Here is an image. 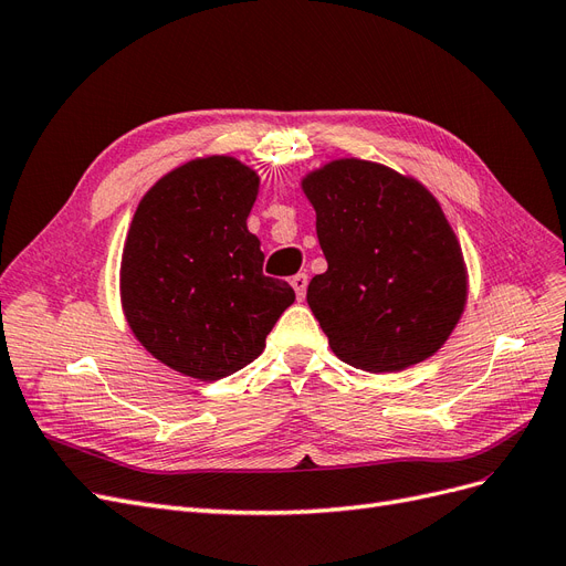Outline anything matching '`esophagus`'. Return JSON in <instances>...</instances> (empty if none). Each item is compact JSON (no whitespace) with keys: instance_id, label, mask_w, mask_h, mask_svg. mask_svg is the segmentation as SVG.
Listing matches in <instances>:
<instances>
[{"instance_id":"1","label":"esophagus","mask_w":566,"mask_h":566,"mask_svg":"<svg viewBox=\"0 0 566 566\" xmlns=\"http://www.w3.org/2000/svg\"><path fill=\"white\" fill-rule=\"evenodd\" d=\"M291 286H294V291H296V298L303 301L305 291H307V275H305V272H298V275L291 277Z\"/></svg>"}]
</instances>
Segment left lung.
Returning a JSON list of instances; mask_svg holds the SVG:
<instances>
[{"label": "left lung", "instance_id": "8db88e82", "mask_svg": "<svg viewBox=\"0 0 566 566\" xmlns=\"http://www.w3.org/2000/svg\"><path fill=\"white\" fill-rule=\"evenodd\" d=\"M301 188L329 263L310 280L307 305L334 355L392 374L440 350L465 310L468 270L434 195L357 157L310 171Z\"/></svg>", "mask_w": 566, "mask_h": 566}]
</instances>
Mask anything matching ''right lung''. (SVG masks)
Returning <instances> with one entry per match:
<instances>
[{
  "label": "right lung",
  "instance_id": "right-lung-1",
  "mask_svg": "<svg viewBox=\"0 0 566 566\" xmlns=\"http://www.w3.org/2000/svg\"><path fill=\"white\" fill-rule=\"evenodd\" d=\"M261 178L228 155L197 157L143 195L119 268L134 336L169 369L218 380L256 359L296 294L263 275L247 228Z\"/></svg>",
  "mask_w": 566,
  "mask_h": 566
}]
</instances>
